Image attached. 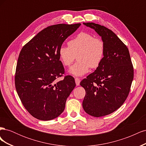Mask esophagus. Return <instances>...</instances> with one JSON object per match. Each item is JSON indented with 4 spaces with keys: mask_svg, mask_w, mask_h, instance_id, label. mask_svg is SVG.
<instances>
[{
    "mask_svg": "<svg viewBox=\"0 0 146 146\" xmlns=\"http://www.w3.org/2000/svg\"><path fill=\"white\" fill-rule=\"evenodd\" d=\"M75 81H76V85L77 86H78L79 85H80V78H75Z\"/></svg>",
    "mask_w": 146,
    "mask_h": 146,
    "instance_id": "esophagus-1",
    "label": "esophagus"
}]
</instances>
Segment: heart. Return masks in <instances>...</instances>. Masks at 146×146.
I'll return each instance as SVG.
<instances>
[{"label": "heart", "mask_w": 146, "mask_h": 146, "mask_svg": "<svg viewBox=\"0 0 146 146\" xmlns=\"http://www.w3.org/2000/svg\"><path fill=\"white\" fill-rule=\"evenodd\" d=\"M68 46H61L58 56L61 63L68 67L76 60L69 72L76 76H81L91 69L98 68L104 58L105 45L100 38L94 37L90 33L82 32L68 42Z\"/></svg>", "instance_id": "obj_1"}]
</instances>
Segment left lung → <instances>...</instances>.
I'll use <instances>...</instances> for the list:
<instances>
[{"instance_id": "obj_1", "label": "left lung", "mask_w": 146, "mask_h": 146, "mask_svg": "<svg viewBox=\"0 0 146 146\" xmlns=\"http://www.w3.org/2000/svg\"><path fill=\"white\" fill-rule=\"evenodd\" d=\"M83 24L102 36L105 53L99 67L80 82L86 91L83 108L92 116H104L120 108L127 98L133 66L127 47L112 30L93 23Z\"/></svg>"}]
</instances>
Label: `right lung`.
Instances as JSON below:
<instances>
[{"instance_id": "right-lung-1", "label": "right lung", "mask_w": 146, "mask_h": 146, "mask_svg": "<svg viewBox=\"0 0 146 146\" xmlns=\"http://www.w3.org/2000/svg\"><path fill=\"white\" fill-rule=\"evenodd\" d=\"M81 24L48 26L23 46L16 69L15 87L27 111L39 120L49 121L60 116L66 101L76 86L74 78L63 76L64 69L58 50Z\"/></svg>"}]
</instances>
